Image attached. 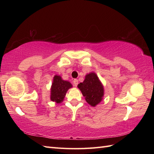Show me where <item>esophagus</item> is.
Returning <instances> with one entry per match:
<instances>
[{
    "mask_svg": "<svg viewBox=\"0 0 154 154\" xmlns=\"http://www.w3.org/2000/svg\"><path fill=\"white\" fill-rule=\"evenodd\" d=\"M73 85L75 87H77V85H78V80L76 79H74L73 80Z\"/></svg>",
    "mask_w": 154,
    "mask_h": 154,
    "instance_id": "obj_1",
    "label": "esophagus"
}]
</instances>
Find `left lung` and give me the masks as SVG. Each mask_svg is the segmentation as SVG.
I'll list each match as a JSON object with an SVG mask.
<instances>
[{
  "instance_id": "obj_1",
  "label": "left lung",
  "mask_w": 154,
  "mask_h": 154,
  "mask_svg": "<svg viewBox=\"0 0 154 154\" xmlns=\"http://www.w3.org/2000/svg\"><path fill=\"white\" fill-rule=\"evenodd\" d=\"M85 100L90 105L95 106L103 99L104 89L102 84L94 73H91L85 76L83 83L78 85Z\"/></svg>"
}]
</instances>
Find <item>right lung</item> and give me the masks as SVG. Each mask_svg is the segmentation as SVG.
<instances>
[{
    "instance_id": "1",
    "label": "right lung",
    "mask_w": 154,
    "mask_h": 154,
    "mask_svg": "<svg viewBox=\"0 0 154 154\" xmlns=\"http://www.w3.org/2000/svg\"><path fill=\"white\" fill-rule=\"evenodd\" d=\"M71 87L72 85L69 82L62 80L60 76L55 75L51 89V100L57 103H61L67 90Z\"/></svg>"
}]
</instances>
